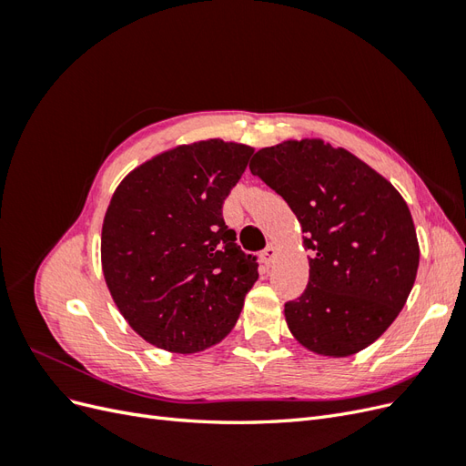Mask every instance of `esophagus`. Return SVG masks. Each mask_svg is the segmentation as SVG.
<instances>
[{"mask_svg":"<svg viewBox=\"0 0 466 466\" xmlns=\"http://www.w3.org/2000/svg\"><path fill=\"white\" fill-rule=\"evenodd\" d=\"M276 252H278V248H276V245H268L264 250H262V255H260V260H262V264H266V266H270L272 262H274V258H276Z\"/></svg>","mask_w":466,"mask_h":466,"instance_id":"esophagus-1","label":"esophagus"}]
</instances>
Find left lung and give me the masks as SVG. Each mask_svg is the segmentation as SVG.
<instances>
[{
    "instance_id": "8db88e82",
    "label": "left lung",
    "mask_w": 466,
    "mask_h": 466,
    "mask_svg": "<svg viewBox=\"0 0 466 466\" xmlns=\"http://www.w3.org/2000/svg\"><path fill=\"white\" fill-rule=\"evenodd\" d=\"M301 223L309 284L286 303L301 346L346 358L373 344L412 291L420 247L406 202L375 168L322 139H288L250 161Z\"/></svg>"
}]
</instances>
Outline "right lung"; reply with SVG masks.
Wrapping results in <instances>:
<instances>
[{
    "label": "right lung",
    "mask_w": 466,
    "mask_h": 466,
    "mask_svg": "<svg viewBox=\"0 0 466 466\" xmlns=\"http://www.w3.org/2000/svg\"><path fill=\"white\" fill-rule=\"evenodd\" d=\"M204 139L155 155L106 208L101 262L118 311L146 342L194 354L221 342L258 279L221 208L252 155Z\"/></svg>",
    "instance_id": "add662e5"
}]
</instances>
